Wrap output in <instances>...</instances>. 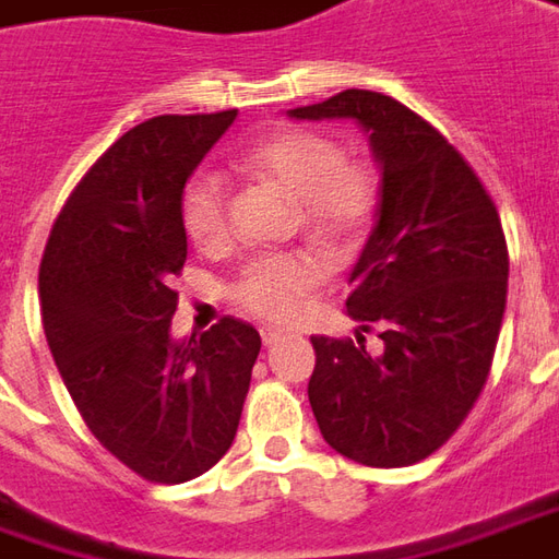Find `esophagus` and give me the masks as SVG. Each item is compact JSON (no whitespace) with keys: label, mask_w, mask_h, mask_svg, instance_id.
<instances>
[{"label":"esophagus","mask_w":559,"mask_h":559,"mask_svg":"<svg viewBox=\"0 0 559 559\" xmlns=\"http://www.w3.org/2000/svg\"><path fill=\"white\" fill-rule=\"evenodd\" d=\"M280 337H283V331L280 329H271V325H264V329H261V341H264V346H273Z\"/></svg>","instance_id":"1"}]
</instances>
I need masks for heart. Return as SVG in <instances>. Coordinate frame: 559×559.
<instances>
[{
  "mask_svg": "<svg viewBox=\"0 0 559 559\" xmlns=\"http://www.w3.org/2000/svg\"><path fill=\"white\" fill-rule=\"evenodd\" d=\"M240 169L276 182L298 198L307 234L341 246L353 240L374 213V176L344 160L341 148L313 130L288 127L255 140L240 155ZM182 228L200 249L228 240V185L215 173H198L182 191ZM325 261L317 252H267L252 258L234 286V298L249 313L283 322L322 283Z\"/></svg>",
  "mask_w": 559,
  "mask_h": 559,
  "instance_id": "b5f03b06",
  "label": "heart"
}]
</instances>
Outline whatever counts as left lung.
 Masks as SVG:
<instances>
[{"instance_id": "left-lung-1", "label": "left lung", "mask_w": 559, "mask_h": 559, "mask_svg": "<svg viewBox=\"0 0 559 559\" xmlns=\"http://www.w3.org/2000/svg\"><path fill=\"white\" fill-rule=\"evenodd\" d=\"M288 118L356 121L380 167L377 225L349 273L346 313L383 346L310 337L319 432L361 465H414L460 429L490 374L508 292L502 222L463 155L392 96L341 91Z\"/></svg>"}]
</instances>
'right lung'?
I'll return each mask as SVG.
<instances>
[{
    "mask_svg": "<svg viewBox=\"0 0 559 559\" xmlns=\"http://www.w3.org/2000/svg\"><path fill=\"white\" fill-rule=\"evenodd\" d=\"M237 109L127 130L69 194L38 267L45 337L72 402L115 460L152 484L210 472L234 444L261 349L225 317L173 341L188 258L182 191Z\"/></svg>",
    "mask_w": 559,
    "mask_h": 559,
    "instance_id": "1",
    "label": "right lung"
}]
</instances>
